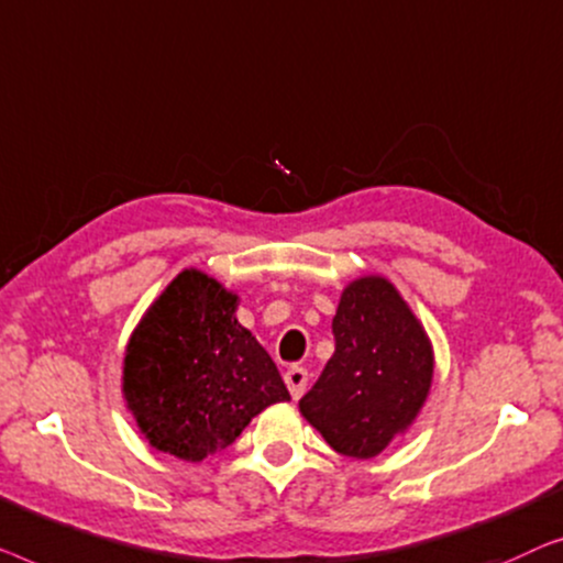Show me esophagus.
I'll list each match as a JSON object with an SVG mask.
<instances>
[{
  "mask_svg": "<svg viewBox=\"0 0 563 563\" xmlns=\"http://www.w3.org/2000/svg\"><path fill=\"white\" fill-rule=\"evenodd\" d=\"M285 385H288L290 398L298 400L308 385V372L303 367H290L288 372H285Z\"/></svg>",
  "mask_w": 563,
  "mask_h": 563,
  "instance_id": "esophagus-1",
  "label": "esophagus"
}]
</instances>
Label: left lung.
Listing matches in <instances>:
<instances>
[{
    "label": "left lung",
    "mask_w": 563,
    "mask_h": 563,
    "mask_svg": "<svg viewBox=\"0 0 563 563\" xmlns=\"http://www.w3.org/2000/svg\"><path fill=\"white\" fill-rule=\"evenodd\" d=\"M334 354L300 413L339 454L372 459L416 421L433 377L429 336L395 285L350 283L331 321Z\"/></svg>",
    "instance_id": "left-lung-1"
}]
</instances>
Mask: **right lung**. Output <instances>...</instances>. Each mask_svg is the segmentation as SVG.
I'll return each instance as SVG.
<instances>
[{
    "label": "right lung",
    "instance_id": "obj_1",
    "mask_svg": "<svg viewBox=\"0 0 563 563\" xmlns=\"http://www.w3.org/2000/svg\"><path fill=\"white\" fill-rule=\"evenodd\" d=\"M234 311V292L199 271H184L126 344V406L165 454L201 462L234 443L267 406L290 400L271 354Z\"/></svg>",
    "mask_w": 563,
    "mask_h": 563
}]
</instances>
